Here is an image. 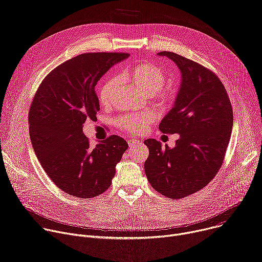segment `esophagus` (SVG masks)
I'll list each match as a JSON object with an SVG mask.
<instances>
[{
    "instance_id": "esophagus-1",
    "label": "esophagus",
    "mask_w": 262,
    "mask_h": 262,
    "mask_svg": "<svg viewBox=\"0 0 262 262\" xmlns=\"http://www.w3.org/2000/svg\"><path fill=\"white\" fill-rule=\"evenodd\" d=\"M140 143H141V141L138 140V139H130V140H128V146H129V147L135 146V145L140 144Z\"/></svg>"
}]
</instances>
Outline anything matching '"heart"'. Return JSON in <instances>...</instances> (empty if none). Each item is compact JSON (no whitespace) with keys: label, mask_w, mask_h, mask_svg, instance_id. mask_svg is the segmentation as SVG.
<instances>
[{"label":"heart","mask_w":262,"mask_h":262,"mask_svg":"<svg viewBox=\"0 0 262 262\" xmlns=\"http://www.w3.org/2000/svg\"><path fill=\"white\" fill-rule=\"evenodd\" d=\"M120 78L136 86L141 92L150 95L162 105H170L176 97V93L171 88H165L166 73L157 65L142 63L124 71ZM119 84V79L111 77L105 80L99 89V101L102 106H110L113 102L115 90ZM157 119V114L151 111L141 113L126 114L118 118L117 126L123 132L132 135H139L148 128Z\"/></svg>","instance_id":"heart-1"}]
</instances>
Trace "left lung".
<instances>
[{
	"mask_svg": "<svg viewBox=\"0 0 262 262\" xmlns=\"http://www.w3.org/2000/svg\"><path fill=\"white\" fill-rule=\"evenodd\" d=\"M182 74L174 106L160 123L163 134H179L175 146L144 141L149 156L144 169L152 188L171 199H181L207 185L220 170L229 144L232 105L221 80L203 65L172 52Z\"/></svg>",
	"mask_w": 262,
	"mask_h": 262,
	"instance_id": "obj_1",
	"label": "left lung"
}]
</instances>
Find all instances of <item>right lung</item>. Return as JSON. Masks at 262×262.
<instances>
[{"instance_id":"obj_1","label":"right lung","mask_w":262,"mask_h":262,"mask_svg":"<svg viewBox=\"0 0 262 262\" xmlns=\"http://www.w3.org/2000/svg\"><path fill=\"white\" fill-rule=\"evenodd\" d=\"M127 53H85L53 69L37 89L29 111V134L37 159L60 190L89 199L106 191L128 148L116 135L91 147L83 134L99 111L95 86Z\"/></svg>"}]
</instances>
